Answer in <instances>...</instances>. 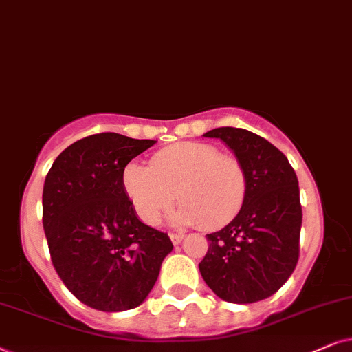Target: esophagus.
Segmentation results:
<instances>
[{
    "label": "esophagus",
    "instance_id": "1",
    "mask_svg": "<svg viewBox=\"0 0 352 352\" xmlns=\"http://www.w3.org/2000/svg\"><path fill=\"white\" fill-rule=\"evenodd\" d=\"M170 240H172V243L173 245H179V243L184 240V235H182V233H170Z\"/></svg>",
    "mask_w": 352,
    "mask_h": 352
}]
</instances>
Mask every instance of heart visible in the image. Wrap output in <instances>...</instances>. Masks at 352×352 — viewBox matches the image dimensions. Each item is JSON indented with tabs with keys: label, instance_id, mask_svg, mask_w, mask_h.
<instances>
[{
	"label": "heart",
	"instance_id": "heart-1",
	"mask_svg": "<svg viewBox=\"0 0 352 352\" xmlns=\"http://www.w3.org/2000/svg\"><path fill=\"white\" fill-rule=\"evenodd\" d=\"M122 185L148 225L159 223L177 195V222L214 230L230 223L245 206L248 172L240 159L214 144L184 142L153 154L149 167L125 166Z\"/></svg>",
	"mask_w": 352,
	"mask_h": 352
}]
</instances>
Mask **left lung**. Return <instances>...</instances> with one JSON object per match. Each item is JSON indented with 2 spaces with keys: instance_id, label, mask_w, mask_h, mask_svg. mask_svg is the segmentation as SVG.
<instances>
[{
  "instance_id": "left-lung-1",
  "label": "left lung",
  "mask_w": 352,
  "mask_h": 352,
  "mask_svg": "<svg viewBox=\"0 0 352 352\" xmlns=\"http://www.w3.org/2000/svg\"><path fill=\"white\" fill-rule=\"evenodd\" d=\"M233 149L248 172L240 214L209 233L199 272L220 299L251 304L278 292L299 259L302 209L298 177L285 154L259 135L220 127L204 133Z\"/></svg>"
}]
</instances>
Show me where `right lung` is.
Masks as SVG:
<instances>
[{
	"label": "right lung",
	"mask_w": 352,
	"mask_h": 352,
	"mask_svg": "<svg viewBox=\"0 0 352 352\" xmlns=\"http://www.w3.org/2000/svg\"><path fill=\"white\" fill-rule=\"evenodd\" d=\"M156 143L104 132L56 157L43 186V228L51 262L78 301L98 311L140 306L172 251L167 233L140 222L122 172Z\"/></svg>",
	"instance_id": "obj_1"
}]
</instances>
